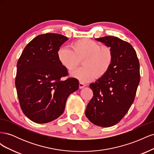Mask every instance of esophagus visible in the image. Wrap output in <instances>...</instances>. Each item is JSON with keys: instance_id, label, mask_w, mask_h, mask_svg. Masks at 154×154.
<instances>
[{"instance_id": "1", "label": "esophagus", "mask_w": 154, "mask_h": 154, "mask_svg": "<svg viewBox=\"0 0 154 154\" xmlns=\"http://www.w3.org/2000/svg\"><path fill=\"white\" fill-rule=\"evenodd\" d=\"M85 86H86V84H85L84 83L80 82V83H79V87H80V88H82L83 87H85Z\"/></svg>"}]
</instances>
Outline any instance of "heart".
Here are the masks:
<instances>
[{
    "mask_svg": "<svg viewBox=\"0 0 154 154\" xmlns=\"http://www.w3.org/2000/svg\"><path fill=\"white\" fill-rule=\"evenodd\" d=\"M71 49L63 47L58 51V58L68 71H73L83 60V67L71 73V76L82 82H88L97 76L101 77L109 71L113 61L112 49L101 46L90 39H81L71 44Z\"/></svg>",
    "mask_w": 154,
    "mask_h": 154,
    "instance_id": "heart-1",
    "label": "heart"
}]
</instances>
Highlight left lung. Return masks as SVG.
Segmentation results:
<instances>
[{"label": "left lung", "instance_id": "left-lung-1", "mask_svg": "<svg viewBox=\"0 0 154 154\" xmlns=\"http://www.w3.org/2000/svg\"><path fill=\"white\" fill-rule=\"evenodd\" d=\"M95 40L112 49L113 61L109 71L90 84L94 96L85 116L93 124L109 127L124 117L134 102L140 81L139 62L136 52L127 42L110 36Z\"/></svg>", "mask_w": 154, "mask_h": 154}]
</instances>
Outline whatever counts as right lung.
Segmentation results:
<instances>
[{"instance_id":"1","label":"right lung","mask_w":154,"mask_h":154,"mask_svg":"<svg viewBox=\"0 0 154 154\" xmlns=\"http://www.w3.org/2000/svg\"><path fill=\"white\" fill-rule=\"evenodd\" d=\"M68 38L57 33L37 36L27 44L17 62L15 86L24 114L32 122L47 123L65 110L67 97L79 88L76 78L60 62L58 51Z\"/></svg>"}]
</instances>
